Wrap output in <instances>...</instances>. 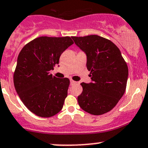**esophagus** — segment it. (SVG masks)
<instances>
[{
  "label": "esophagus",
  "instance_id": "34e87169",
  "mask_svg": "<svg viewBox=\"0 0 148 148\" xmlns=\"http://www.w3.org/2000/svg\"><path fill=\"white\" fill-rule=\"evenodd\" d=\"M70 84H71V86H72V85L77 84V82H75V81H74V80H71L70 81Z\"/></svg>",
  "mask_w": 148,
  "mask_h": 148
}]
</instances>
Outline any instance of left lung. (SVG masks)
I'll use <instances>...</instances> for the list:
<instances>
[{
	"mask_svg": "<svg viewBox=\"0 0 148 148\" xmlns=\"http://www.w3.org/2000/svg\"><path fill=\"white\" fill-rule=\"evenodd\" d=\"M87 56L86 67L92 82L81 84L79 105L99 116L113 109L126 89L128 68L121 51L111 40L96 35L71 37Z\"/></svg>",
	"mask_w": 148,
	"mask_h": 148,
	"instance_id": "left-lung-1",
	"label": "left lung"
}]
</instances>
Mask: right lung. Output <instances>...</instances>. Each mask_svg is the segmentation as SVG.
<instances>
[{
  "instance_id": "obj_1",
  "label": "right lung",
  "mask_w": 148,
  "mask_h": 148,
  "mask_svg": "<svg viewBox=\"0 0 148 148\" xmlns=\"http://www.w3.org/2000/svg\"><path fill=\"white\" fill-rule=\"evenodd\" d=\"M73 43L68 36L37 37L23 47L18 55L14 86L24 105L40 117H52L62 109L70 81L57 78L49 71Z\"/></svg>"
}]
</instances>
